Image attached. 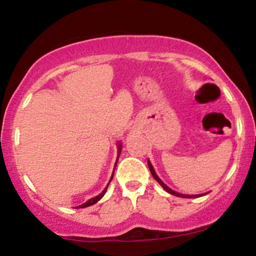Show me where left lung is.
Wrapping results in <instances>:
<instances>
[{"label":"left lung","mask_w":256,"mask_h":256,"mask_svg":"<svg viewBox=\"0 0 256 256\" xmlns=\"http://www.w3.org/2000/svg\"><path fill=\"white\" fill-rule=\"evenodd\" d=\"M148 166H149V170H150V172H152V177H154V179H155V180H156V182H158V184H160V185H161V186H162V188H164V189H165L167 192H168V194H171V195H174V196H179V198H198V196H204V195H206V194H202V195H184V194H179V192H173V190H172V189H170V188H168V186H167V185H166L165 183H164V182H162V180H161V179H160V178H158V174H156V173H155V171H154V167H152V164H150V162H149V161H148Z\"/></svg>","instance_id":"obj_1"}]
</instances>
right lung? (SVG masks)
<instances>
[{"label": "right lung", "instance_id": "obj_1", "mask_svg": "<svg viewBox=\"0 0 256 256\" xmlns=\"http://www.w3.org/2000/svg\"><path fill=\"white\" fill-rule=\"evenodd\" d=\"M122 143L120 142H118V158H116V161H118V158H119V155H120V152H122ZM114 166V167H116ZM113 174H114V172H113ZM113 174H112V177H110V180L112 179H113ZM110 183H108V185H110ZM108 185L107 186L104 188V192H102L101 194H100V195H98V196H95V198H90L89 201H86L85 202V204H80V206H78L77 208H85V207H89V206H92V204H95L96 202L98 201H100V200H101L102 198H104V195L106 194V192H107V188H108Z\"/></svg>", "mask_w": 256, "mask_h": 256}]
</instances>
